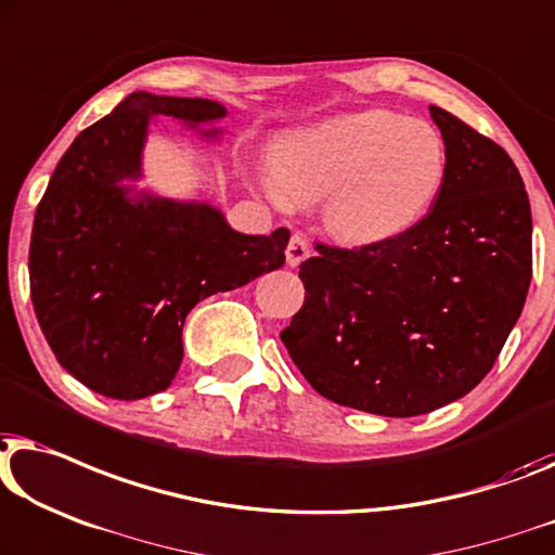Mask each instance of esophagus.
<instances>
[{
    "label": "esophagus",
    "instance_id": "34e87169",
    "mask_svg": "<svg viewBox=\"0 0 555 555\" xmlns=\"http://www.w3.org/2000/svg\"><path fill=\"white\" fill-rule=\"evenodd\" d=\"M308 255H310L308 240H305L302 235H293L291 243H287V250H285L287 264H291V268H297V264L308 260Z\"/></svg>",
    "mask_w": 555,
    "mask_h": 555
}]
</instances>
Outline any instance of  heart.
Listing matches in <instances>:
<instances>
[{
    "instance_id": "obj_1",
    "label": "heart",
    "mask_w": 555,
    "mask_h": 555,
    "mask_svg": "<svg viewBox=\"0 0 555 555\" xmlns=\"http://www.w3.org/2000/svg\"><path fill=\"white\" fill-rule=\"evenodd\" d=\"M436 127L392 109L340 115L293 132L264 188L280 205L323 199L325 230L348 247H377L417 228L448 180Z\"/></svg>"
}]
</instances>
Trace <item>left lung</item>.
<instances>
[{"label": "left lung", "instance_id": "left-lung-1", "mask_svg": "<svg viewBox=\"0 0 555 555\" xmlns=\"http://www.w3.org/2000/svg\"><path fill=\"white\" fill-rule=\"evenodd\" d=\"M428 109L451 155L428 218L388 245H318L300 264L302 308L280 335L320 396L385 417L468 396L518 323L533 272L531 203L508 152Z\"/></svg>", "mask_w": 555, "mask_h": 555}]
</instances>
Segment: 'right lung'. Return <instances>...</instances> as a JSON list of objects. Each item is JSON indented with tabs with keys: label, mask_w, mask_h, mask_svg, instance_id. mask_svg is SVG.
I'll list each match as a JSON object with an SVG mask.
<instances>
[{
	"label": "right lung",
	"mask_w": 555,
	"mask_h": 555,
	"mask_svg": "<svg viewBox=\"0 0 555 555\" xmlns=\"http://www.w3.org/2000/svg\"><path fill=\"white\" fill-rule=\"evenodd\" d=\"M170 117L222 140L215 100L132 92L64 152L29 245L39 327L60 365L87 388L140 400L170 388L188 312L285 262L291 232L245 235L220 207L142 190L150 127Z\"/></svg>",
	"instance_id": "add662e5"
}]
</instances>
